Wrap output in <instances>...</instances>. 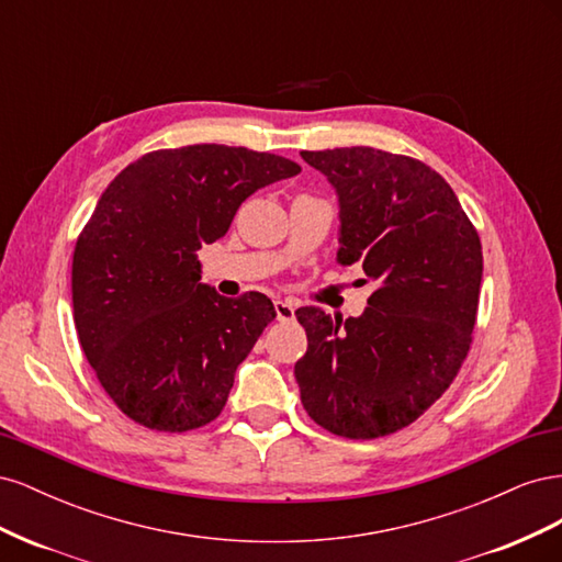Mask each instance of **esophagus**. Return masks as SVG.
<instances>
[{
	"label": "esophagus",
	"instance_id": "1",
	"mask_svg": "<svg viewBox=\"0 0 562 562\" xmlns=\"http://www.w3.org/2000/svg\"><path fill=\"white\" fill-rule=\"evenodd\" d=\"M274 310H277L279 321H293L295 318V307L288 300H277Z\"/></svg>",
	"mask_w": 562,
	"mask_h": 562
}]
</instances>
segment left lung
<instances>
[{
    "label": "left lung",
    "mask_w": 562,
    "mask_h": 562,
    "mask_svg": "<svg viewBox=\"0 0 562 562\" xmlns=\"http://www.w3.org/2000/svg\"><path fill=\"white\" fill-rule=\"evenodd\" d=\"M339 206L337 262L378 283L361 316L295 312L304 411L345 438L413 424L452 384L479 312L483 250L452 187L427 164L375 147L300 151Z\"/></svg>",
    "instance_id": "left-lung-1"
}]
</instances>
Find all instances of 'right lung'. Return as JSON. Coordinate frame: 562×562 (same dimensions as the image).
I'll return each instance as SVG.
<instances>
[{
  "mask_svg": "<svg viewBox=\"0 0 562 562\" xmlns=\"http://www.w3.org/2000/svg\"><path fill=\"white\" fill-rule=\"evenodd\" d=\"M297 173L267 151L187 145L133 161L98 199L72 260L75 326L133 422L190 431L225 407L277 310L262 293L229 300L201 283L196 252L227 234L250 194Z\"/></svg>",
  "mask_w": 562,
  "mask_h": 562,
  "instance_id": "right-lung-1",
  "label": "right lung"
}]
</instances>
